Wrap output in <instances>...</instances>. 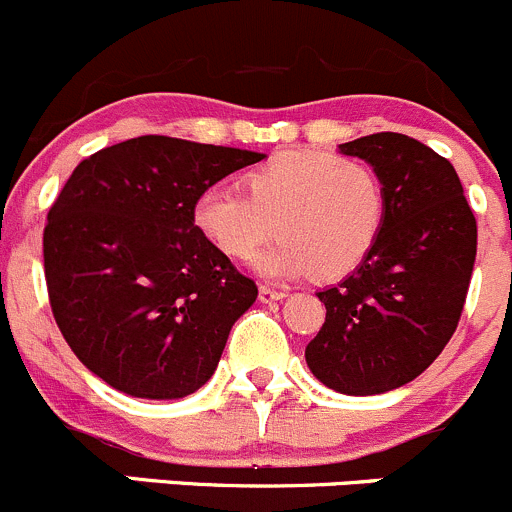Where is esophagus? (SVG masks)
<instances>
[{
  "instance_id": "obj_1",
  "label": "esophagus",
  "mask_w": 512,
  "mask_h": 512,
  "mask_svg": "<svg viewBox=\"0 0 512 512\" xmlns=\"http://www.w3.org/2000/svg\"><path fill=\"white\" fill-rule=\"evenodd\" d=\"M283 296H286V291H283V288H273V286H261V288H258V298H261L263 303L281 301Z\"/></svg>"
}]
</instances>
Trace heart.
<instances>
[{"instance_id":"obj_1","label":"heart","mask_w":512,"mask_h":512,"mask_svg":"<svg viewBox=\"0 0 512 512\" xmlns=\"http://www.w3.org/2000/svg\"><path fill=\"white\" fill-rule=\"evenodd\" d=\"M383 221L381 176L363 161L326 151L273 156L246 174V191L211 186L194 204L196 229L239 261L254 256L276 229L281 239L258 258L266 276H348L373 251Z\"/></svg>"}]
</instances>
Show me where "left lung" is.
I'll list each match as a JSON object with an SVG mask.
<instances>
[{"label": "left lung", "mask_w": 512, "mask_h": 512, "mask_svg": "<svg viewBox=\"0 0 512 512\" xmlns=\"http://www.w3.org/2000/svg\"><path fill=\"white\" fill-rule=\"evenodd\" d=\"M338 149L381 176L386 221L366 261L318 291L326 321L306 363L333 391L373 396L421 376L455 333L478 226L453 164L421 141L381 131Z\"/></svg>", "instance_id": "obj_1"}]
</instances>
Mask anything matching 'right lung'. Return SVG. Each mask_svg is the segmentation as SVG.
<instances>
[{"label":"right lung","instance_id":"obj_1","mask_svg":"<svg viewBox=\"0 0 512 512\" xmlns=\"http://www.w3.org/2000/svg\"><path fill=\"white\" fill-rule=\"evenodd\" d=\"M256 151L136 136L72 171L47 214L44 276L64 341L136 398H184L216 371L254 278L204 239L194 204Z\"/></svg>","mask_w":512,"mask_h":512}]
</instances>
